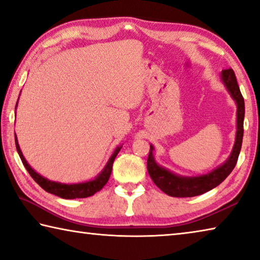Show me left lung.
Instances as JSON below:
<instances>
[{
  "mask_svg": "<svg viewBox=\"0 0 260 260\" xmlns=\"http://www.w3.org/2000/svg\"><path fill=\"white\" fill-rule=\"evenodd\" d=\"M221 80L226 86L228 93L237 105V124H236V138L235 143L228 159L220 165L212 172L208 174L199 175V177H181L174 174L171 171L158 165L153 158V147L150 146L149 151L147 169L149 175L155 182L156 186L169 196L172 197H193L199 196L211 189L219 186L225 180L234 167L239 158L242 140H243V120H244V99L237 85L235 73L232 69H226L221 71Z\"/></svg>",
  "mask_w": 260,
  "mask_h": 260,
  "instance_id": "obj_1",
  "label": "left lung"
}]
</instances>
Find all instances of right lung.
Returning <instances> with one entry per match:
<instances>
[{"instance_id":"1","label":"right lung","mask_w":260,"mask_h":260,"mask_svg":"<svg viewBox=\"0 0 260 260\" xmlns=\"http://www.w3.org/2000/svg\"><path fill=\"white\" fill-rule=\"evenodd\" d=\"M17 103H18V102H17ZM16 107H17V104H16ZM15 141H16L17 151H18V155L20 157V159H21V161H23L25 169L27 170V172L29 173L30 177L33 178L34 181L37 182L42 189H45L46 191L50 192V193H54V195L61 197V199H65V200L85 199V197L93 196L95 192L100 191L101 189H102L105 186V183L108 182L110 175H111L114 158L117 157L118 152H119L120 149H121V147H117L116 150L113 151L112 156L110 157V159L107 162V165H105L102 172H101L94 180H90V181H87V182H81V183L67 184V183L50 181V180L43 178L42 175L35 172L32 167L28 165V162L26 161L25 157L23 156V152H21V150H20V147L18 144V140H17V136L15 138Z\"/></svg>"}]
</instances>
